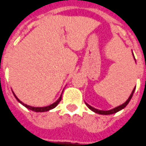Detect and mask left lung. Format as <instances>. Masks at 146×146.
Instances as JSON below:
<instances>
[{
    "label": "left lung",
    "instance_id": "left-lung-1",
    "mask_svg": "<svg viewBox=\"0 0 146 146\" xmlns=\"http://www.w3.org/2000/svg\"><path fill=\"white\" fill-rule=\"evenodd\" d=\"M135 88L133 89V91L132 92V93L130 95V96L129 97V99L126 100V102H125L123 104H121L120 106H118V107L115 108H113V109H111V110H108V111H102V110H98V109H96V108H95L92 107V106H90L88 104H87V103H85L86 104V105L88 106V107L92 110V111H93L96 113H98V114H101V115H110V114H113V113H116V112H119V111H121V109H123L124 108H125L127 106V104L129 103L130 100L132 99V96H133V92H134Z\"/></svg>",
    "mask_w": 146,
    "mask_h": 146
}]
</instances>
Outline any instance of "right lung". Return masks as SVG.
<instances>
[{"mask_svg": "<svg viewBox=\"0 0 146 146\" xmlns=\"http://www.w3.org/2000/svg\"><path fill=\"white\" fill-rule=\"evenodd\" d=\"M13 95H14V96L16 97L17 100H18V101H19L22 105H24L25 108H29V109H30V110H32V111H34V112H46V111H49V110H50V109H52V108H54L56 107L58 104V103L60 102L62 100V96H61L56 102L54 103V104H50V105H49V106H46V107H42V108L32 107V106L27 105V104H24V103H22L21 100H19V99L17 98L16 96H15V94L13 93Z\"/></svg>", "mask_w": 146, "mask_h": 146, "instance_id": "obj_1", "label": "right lung"}]
</instances>
